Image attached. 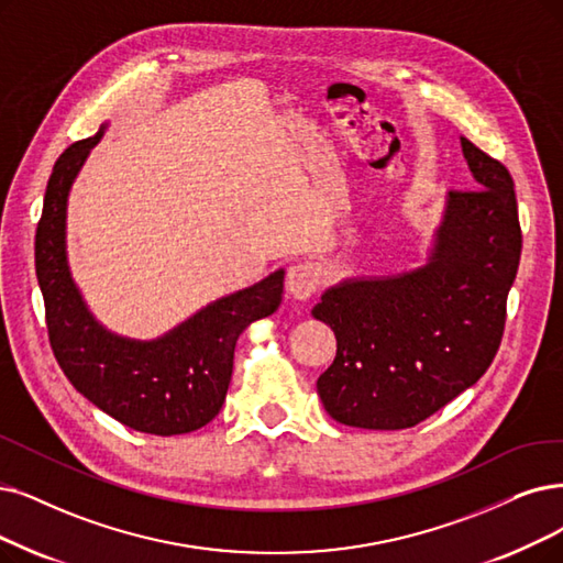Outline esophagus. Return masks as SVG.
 <instances>
[{"instance_id": "34e87169", "label": "esophagus", "mask_w": 563, "mask_h": 563, "mask_svg": "<svg viewBox=\"0 0 563 563\" xmlns=\"http://www.w3.org/2000/svg\"><path fill=\"white\" fill-rule=\"evenodd\" d=\"M321 286V267L317 263H298L294 267H288L286 273V290L290 298L296 300H309L313 294H317Z\"/></svg>"}]
</instances>
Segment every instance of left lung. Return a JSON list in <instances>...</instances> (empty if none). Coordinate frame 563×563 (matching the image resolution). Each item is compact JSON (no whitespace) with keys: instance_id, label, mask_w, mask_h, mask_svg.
I'll return each mask as SVG.
<instances>
[{"instance_id":"left-lung-1","label":"left lung","mask_w":563,"mask_h":563,"mask_svg":"<svg viewBox=\"0 0 563 563\" xmlns=\"http://www.w3.org/2000/svg\"><path fill=\"white\" fill-rule=\"evenodd\" d=\"M476 189L448 191L427 265L349 279L311 309L336 336L317 388L325 411L363 430H407L471 388L499 351L522 254L508 168L462 139Z\"/></svg>"}]
</instances>
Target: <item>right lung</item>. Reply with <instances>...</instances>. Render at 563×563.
<instances>
[{
    "instance_id": "obj_1",
    "label": "right lung",
    "mask_w": 563,
    "mask_h": 563,
    "mask_svg": "<svg viewBox=\"0 0 563 563\" xmlns=\"http://www.w3.org/2000/svg\"><path fill=\"white\" fill-rule=\"evenodd\" d=\"M101 136L103 129L62 152L43 198L34 258L48 340L64 376L103 413L145 434H187L221 411L238 336L277 311L284 269L208 305L159 340L136 342L101 328L71 279L64 242L66 198Z\"/></svg>"
}]
</instances>
